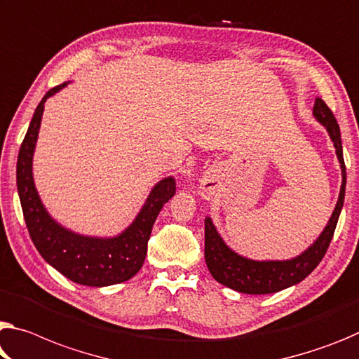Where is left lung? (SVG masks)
Wrapping results in <instances>:
<instances>
[{"mask_svg":"<svg viewBox=\"0 0 359 359\" xmlns=\"http://www.w3.org/2000/svg\"><path fill=\"white\" fill-rule=\"evenodd\" d=\"M313 116L320 121L329 133V137L334 142L335 155L339 158L340 169H342V187H340L339 201L329 219L326 229L318 236V240L300 255L289 260H251L236 254L226 246L217 233L212 220L206 217L204 220V257H206L208 269L215 281L224 286L235 289L243 294H273L283 291L289 286L305 280L310 273L316 269L323 260L329 244L334 236L335 226L344 206L346 170L342 151V139H340V128L324 100L318 97L313 107Z\"/></svg>","mask_w":359,"mask_h":359,"instance_id":"obj_1","label":"left lung"}]
</instances>
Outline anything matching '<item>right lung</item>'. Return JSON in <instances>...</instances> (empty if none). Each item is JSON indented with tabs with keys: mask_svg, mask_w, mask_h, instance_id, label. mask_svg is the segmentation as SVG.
I'll return each mask as SVG.
<instances>
[{
	"mask_svg": "<svg viewBox=\"0 0 359 359\" xmlns=\"http://www.w3.org/2000/svg\"><path fill=\"white\" fill-rule=\"evenodd\" d=\"M67 83L48 90L39 102L17 158V190L28 233L41 257L73 283L102 287L128 281L144 265L153 224L175 193L174 177L153 187L137 217L126 230L113 238L83 236L50 217L33 182V153L41 126L44 102L65 88Z\"/></svg>",
	"mask_w": 359,
	"mask_h": 359,
	"instance_id": "add662e5",
	"label": "right lung"
}]
</instances>
